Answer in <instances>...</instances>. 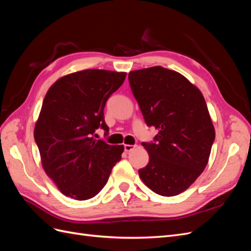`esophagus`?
<instances>
[{
    "label": "esophagus",
    "instance_id": "obj_1",
    "mask_svg": "<svg viewBox=\"0 0 251 251\" xmlns=\"http://www.w3.org/2000/svg\"><path fill=\"white\" fill-rule=\"evenodd\" d=\"M137 146H133V144H125V151H133Z\"/></svg>",
    "mask_w": 251,
    "mask_h": 251
}]
</instances>
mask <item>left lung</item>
Returning a JSON list of instances; mask_svg holds the SVG:
<instances>
[{
    "label": "left lung",
    "instance_id": "left-lung-1",
    "mask_svg": "<svg viewBox=\"0 0 251 251\" xmlns=\"http://www.w3.org/2000/svg\"><path fill=\"white\" fill-rule=\"evenodd\" d=\"M128 81L155 142H142L149 163L138 171L154 193L173 197L191 186L208 163L215 127L201 91L161 66L131 71Z\"/></svg>",
    "mask_w": 251,
    "mask_h": 251
}]
</instances>
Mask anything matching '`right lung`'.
I'll return each instance as SVG.
<instances>
[{"instance_id": "right-lung-1", "label": "right lung", "mask_w": 251, "mask_h": 251, "mask_svg": "<svg viewBox=\"0 0 251 251\" xmlns=\"http://www.w3.org/2000/svg\"><path fill=\"white\" fill-rule=\"evenodd\" d=\"M126 72L89 69L58 78L49 88L34 126L44 171L65 196L93 198L107 184L124 146L94 139L109 130L103 109L123 85Z\"/></svg>"}]
</instances>
